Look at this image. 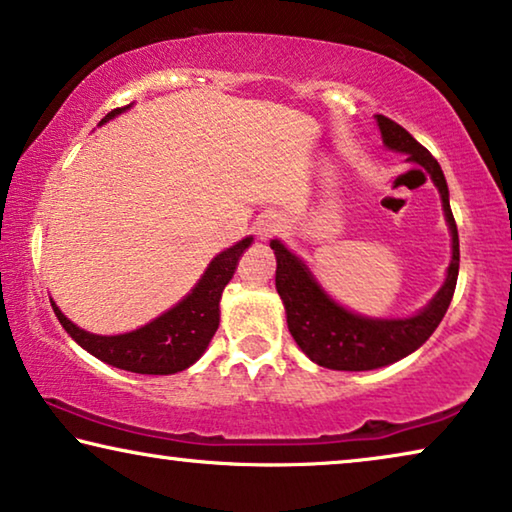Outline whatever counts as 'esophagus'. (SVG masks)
<instances>
[{
  "label": "esophagus",
  "mask_w": 512,
  "mask_h": 512,
  "mask_svg": "<svg viewBox=\"0 0 512 512\" xmlns=\"http://www.w3.org/2000/svg\"><path fill=\"white\" fill-rule=\"evenodd\" d=\"M282 218H278V216H262L255 223V232H257V236L259 239H269V236H273V234H278L280 230H282Z\"/></svg>",
  "instance_id": "1"
}]
</instances>
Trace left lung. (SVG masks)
<instances>
[{
  "label": "left lung",
  "instance_id": "obj_1",
  "mask_svg": "<svg viewBox=\"0 0 512 512\" xmlns=\"http://www.w3.org/2000/svg\"><path fill=\"white\" fill-rule=\"evenodd\" d=\"M377 124L386 147L402 151L409 160L423 165L434 186L439 188L453 236V259L444 287L423 312L409 319H365L333 303L310 276L301 259L289 253L280 241H271L278 259L276 289L285 303L289 333L296 345L310 356V361L331 370H375L416 352L444 319L448 305L453 301L457 271H460V239H457V225L451 202H448V186L439 163L421 142H416L393 119L377 114Z\"/></svg>",
  "mask_w": 512,
  "mask_h": 512
}]
</instances>
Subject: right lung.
<instances>
[{
    "instance_id": "add662e5",
    "label": "right lung",
    "mask_w": 512,
    "mask_h": 512,
    "mask_svg": "<svg viewBox=\"0 0 512 512\" xmlns=\"http://www.w3.org/2000/svg\"><path fill=\"white\" fill-rule=\"evenodd\" d=\"M124 110H128V105L105 114L101 124ZM250 241L253 239L248 236L236 246L227 248L225 253H220L186 299L133 333L94 335L78 329L71 319L64 317V312L55 303H52V310H55L59 324L82 349L114 365V368L140 372V375L181 372L190 368L209 347L213 333L218 329L220 296H223L227 282L232 280L239 257L250 246Z\"/></svg>"
}]
</instances>
